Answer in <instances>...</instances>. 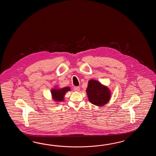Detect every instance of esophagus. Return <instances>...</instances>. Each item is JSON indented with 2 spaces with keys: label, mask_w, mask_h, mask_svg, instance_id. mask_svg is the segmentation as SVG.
I'll list each match as a JSON object with an SVG mask.
<instances>
[{
  "label": "esophagus",
  "mask_w": 156,
  "mask_h": 156,
  "mask_svg": "<svg viewBox=\"0 0 156 156\" xmlns=\"http://www.w3.org/2000/svg\"><path fill=\"white\" fill-rule=\"evenodd\" d=\"M73 90H74V91H79L80 87H79V86L74 87H73Z\"/></svg>",
  "instance_id": "esophagus-1"
}]
</instances>
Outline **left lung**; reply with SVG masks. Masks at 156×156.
Returning a JSON list of instances; mask_svg holds the SVG:
<instances>
[{"instance_id": "left-lung-1", "label": "left lung", "mask_w": 156, "mask_h": 156, "mask_svg": "<svg viewBox=\"0 0 156 156\" xmlns=\"http://www.w3.org/2000/svg\"><path fill=\"white\" fill-rule=\"evenodd\" d=\"M86 91L90 102L96 106H103L110 99L109 89L95 80L89 81Z\"/></svg>"}]
</instances>
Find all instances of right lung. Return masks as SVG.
I'll return each instance as SVG.
<instances>
[{"instance_id": "1", "label": "right lung", "mask_w": 156, "mask_h": 156, "mask_svg": "<svg viewBox=\"0 0 156 156\" xmlns=\"http://www.w3.org/2000/svg\"><path fill=\"white\" fill-rule=\"evenodd\" d=\"M70 87H65L63 88H53L51 90V95L52 97V99L56 102H61L64 101V96L65 94L70 91Z\"/></svg>"}]
</instances>
